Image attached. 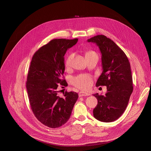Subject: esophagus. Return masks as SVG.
I'll list each match as a JSON object with an SVG mask.
<instances>
[{"label": "esophagus", "instance_id": "34e87169", "mask_svg": "<svg viewBox=\"0 0 151 151\" xmlns=\"http://www.w3.org/2000/svg\"><path fill=\"white\" fill-rule=\"evenodd\" d=\"M90 96V94L89 93L87 92H85L83 91H81L79 93V97H82V96Z\"/></svg>", "mask_w": 151, "mask_h": 151}]
</instances>
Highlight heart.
<instances>
[{"label": "heart", "instance_id": "heart-1", "mask_svg": "<svg viewBox=\"0 0 151 151\" xmlns=\"http://www.w3.org/2000/svg\"><path fill=\"white\" fill-rule=\"evenodd\" d=\"M94 54H96L94 51L89 50V51H85V57L87 58ZM72 58H73L72 54H70L67 57L65 63V66L66 69H69L71 66ZM72 82L73 85L76 88L82 90H88L91 88L93 84V79L90 75L82 74V75H79L76 77L74 78Z\"/></svg>", "mask_w": 151, "mask_h": 151}]
</instances>
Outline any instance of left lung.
Instances as JSON below:
<instances>
[{
  "label": "left lung",
  "mask_w": 151,
  "mask_h": 151,
  "mask_svg": "<svg viewBox=\"0 0 151 151\" xmlns=\"http://www.w3.org/2000/svg\"><path fill=\"white\" fill-rule=\"evenodd\" d=\"M88 41L96 43L101 53L103 72L96 86H107L105 95L94 94L98 103L93 116L102 122H112L123 114L133 91L130 63L124 52L106 36L97 35Z\"/></svg>",
  "instance_id": "left-lung-1"
}]
</instances>
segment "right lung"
Returning a JSON list of instances; mask_svg holds the SVG:
<instances>
[{"mask_svg":"<svg viewBox=\"0 0 151 151\" xmlns=\"http://www.w3.org/2000/svg\"><path fill=\"white\" fill-rule=\"evenodd\" d=\"M78 39H54L34 54L27 75L26 88L31 109L35 117L50 128H58L70 117L78 98L74 91L58 89L68 86L63 77L64 55Z\"/></svg>","mask_w":151,"mask_h":151,"instance_id":"add662e5","label":"right lung"}]
</instances>
